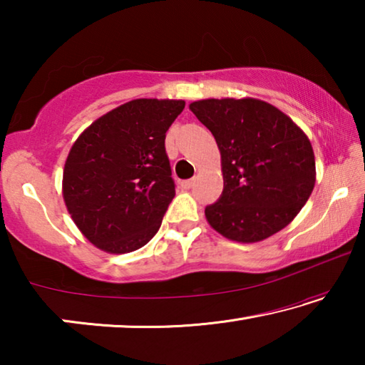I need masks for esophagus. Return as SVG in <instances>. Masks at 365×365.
I'll use <instances>...</instances> for the list:
<instances>
[{"instance_id":"34e87169","label":"esophagus","mask_w":365,"mask_h":365,"mask_svg":"<svg viewBox=\"0 0 365 365\" xmlns=\"http://www.w3.org/2000/svg\"><path fill=\"white\" fill-rule=\"evenodd\" d=\"M193 183H195L193 178H191V180H183V182H180V187L183 190H190L191 187H193Z\"/></svg>"}]
</instances>
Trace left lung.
<instances>
[{"label":"left lung","mask_w":365,"mask_h":365,"mask_svg":"<svg viewBox=\"0 0 365 365\" xmlns=\"http://www.w3.org/2000/svg\"><path fill=\"white\" fill-rule=\"evenodd\" d=\"M214 135L224 191L206 220L232 242L257 243L299 214L316 185V158L301 127L257 98H209L190 104Z\"/></svg>","instance_id":"obj_1"}]
</instances>
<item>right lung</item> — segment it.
I'll return each instance as SVG.
<instances>
[{
	"label": "right lung",
	"mask_w": 365,
	"mask_h": 365,
	"mask_svg": "<svg viewBox=\"0 0 365 365\" xmlns=\"http://www.w3.org/2000/svg\"><path fill=\"white\" fill-rule=\"evenodd\" d=\"M183 100L138 98L109 110L67 154L63 197L73 224L98 250L125 255L158 233L175 196L165 132Z\"/></svg>",
	"instance_id": "1"
}]
</instances>
